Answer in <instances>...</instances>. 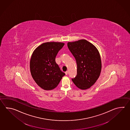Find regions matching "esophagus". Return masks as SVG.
Instances as JSON below:
<instances>
[{
	"mask_svg": "<svg viewBox=\"0 0 130 130\" xmlns=\"http://www.w3.org/2000/svg\"><path fill=\"white\" fill-rule=\"evenodd\" d=\"M65 74H66V75H68V71H67L66 72H65Z\"/></svg>",
	"mask_w": 130,
	"mask_h": 130,
	"instance_id": "1",
	"label": "esophagus"
}]
</instances>
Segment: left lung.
Here are the masks:
<instances>
[{"mask_svg":"<svg viewBox=\"0 0 130 130\" xmlns=\"http://www.w3.org/2000/svg\"><path fill=\"white\" fill-rule=\"evenodd\" d=\"M67 45L77 63V75L72 80L79 89H87L100 75L101 61L99 52L93 44L85 39L69 42Z\"/></svg>","mask_w":130,"mask_h":130,"instance_id":"8db88e82","label":"left lung"}]
</instances>
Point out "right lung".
Listing matches in <instances>:
<instances>
[{"label": "right lung", "mask_w": 130, "mask_h": 130, "mask_svg": "<svg viewBox=\"0 0 130 130\" xmlns=\"http://www.w3.org/2000/svg\"><path fill=\"white\" fill-rule=\"evenodd\" d=\"M64 45L62 42H45L33 52L30 61L31 74L35 82L44 90L56 88L65 75L61 71L55 60Z\"/></svg>", "instance_id": "1"}]
</instances>
